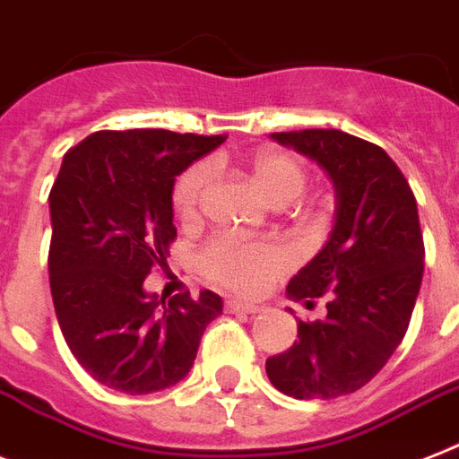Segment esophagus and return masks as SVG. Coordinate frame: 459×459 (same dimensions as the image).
I'll use <instances>...</instances> for the list:
<instances>
[{
    "label": "esophagus",
    "mask_w": 459,
    "mask_h": 459,
    "mask_svg": "<svg viewBox=\"0 0 459 459\" xmlns=\"http://www.w3.org/2000/svg\"><path fill=\"white\" fill-rule=\"evenodd\" d=\"M227 312H246V314H257L263 307L255 302H244V300H227L225 302Z\"/></svg>",
    "instance_id": "esophagus-1"
}]
</instances>
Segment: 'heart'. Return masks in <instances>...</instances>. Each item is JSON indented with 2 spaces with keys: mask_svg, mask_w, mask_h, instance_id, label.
<instances>
[{
  "mask_svg": "<svg viewBox=\"0 0 459 459\" xmlns=\"http://www.w3.org/2000/svg\"><path fill=\"white\" fill-rule=\"evenodd\" d=\"M221 166L215 157L211 164H196L180 176L173 189V206L185 225L202 218L204 199L211 187L213 169ZM248 176L260 195L272 206H286L302 195L307 170L300 159L290 152L263 147L248 159ZM293 255L279 241H244L237 237H215L199 255V264L208 281L238 290L257 293L279 274L289 270Z\"/></svg>",
  "mask_w": 459,
  "mask_h": 459,
  "instance_id": "obj_1",
  "label": "heart"
}]
</instances>
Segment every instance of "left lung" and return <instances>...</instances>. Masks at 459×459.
Instances as JSON below:
<instances>
[{"label":"left lung","instance_id":"obj_1","mask_svg":"<svg viewBox=\"0 0 459 459\" xmlns=\"http://www.w3.org/2000/svg\"><path fill=\"white\" fill-rule=\"evenodd\" d=\"M272 138L331 176L335 225L286 289L305 305L328 295V314L298 321L293 347L264 368L293 399H338L373 380L406 335L425 272L418 202L399 166L368 140L335 128Z\"/></svg>","mask_w":459,"mask_h":459}]
</instances>
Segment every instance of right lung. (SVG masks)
Instances as JSON below:
<instances>
[{
    "instance_id": "right-lung-1",
    "label": "right lung",
    "mask_w": 459,
    "mask_h": 459,
    "mask_svg": "<svg viewBox=\"0 0 459 459\" xmlns=\"http://www.w3.org/2000/svg\"><path fill=\"white\" fill-rule=\"evenodd\" d=\"M225 135L96 131L67 150L48 195V281L67 347L100 385L152 394L189 373L221 295L145 290L176 238L173 185Z\"/></svg>"
}]
</instances>
